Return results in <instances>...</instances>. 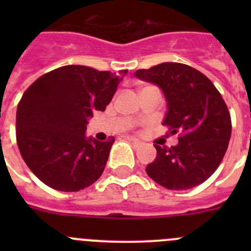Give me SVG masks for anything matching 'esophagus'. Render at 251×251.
Returning a JSON list of instances; mask_svg holds the SVG:
<instances>
[{
    "label": "esophagus",
    "mask_w": 251,
    "mask_h": 251,
    "mask_svg": "<svg viewBox=\"0 0 251 251\" xmlns=\"http://www.w3.org/2000/svg\"><path fill=\"white\" fill-rule=\"evenodd\" d=\"M128 139H129V141L132 142V145L136 146V147H138V146L141 145V142H139L138 139H136V138H128Z\"/></svg>",
    "instance_id": "1"
}]
</instances>
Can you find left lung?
Segmentation results:
<instances>
[{
    "mask_svg": "<svg viewBox=\"0 0 251 251\" xmlns=\"http://www.w3.org/2000/svg\"><path fill=\"white\" fill-rule=\"evenodd\" d=\"M157 84L167 100L163 126L178 133V143L159 147L146 168L148 176L168 190H188L205 182L220 166L231 137V118L219 90L206 75L179 63H162L134 73Z\"/></svg>",
    "mask_w": 251,
    "mask_h": 251,
    "instance_id": "1",
    "label": "left lung"
}]
</instances>
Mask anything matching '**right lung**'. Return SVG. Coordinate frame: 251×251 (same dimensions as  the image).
I'll list each match as a JSON object with an SVG mask.
<instances>
[{
  "mask_svg": "<svg viewBox=\"0 0 251 251\" xmlns=\"http://www.w3.org/2000/svg\"><path fill=\"white\" fill-rule=\"evenodd\" d=\"M121 80L115 73L66 65L26 89L17 105V146L41 182L75 192L101 176L114 137L106 142L86 138V124L93 112L105 110Z\"/></svg>",
  "mask_w": 251,
  "mask_h": 251,
  "instance_id": "add662e5",
  "label": "right lung"
}]
</instances>
